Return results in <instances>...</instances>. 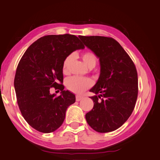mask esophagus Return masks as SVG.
Instances as JSON below:
<instances>
[{
    "instance_id": "34e87169",
    "label": "esophagus",
    "mask_w": 160,
    "mask_h": 160,
    "mask_svg": "<svg viewBox=\"0 0 160 160\" xmlns=\"http://www.w3.org/2000/svg\"><path fill=\"white\" fill-rule=\"evenodd\" d=\"M81 99H82V97H81V96L77 95L76 97H75V100H76V101H80Z\"/></svg>"
}]
</instances>
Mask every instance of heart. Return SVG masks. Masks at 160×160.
<instances>
[{
	"label": "heart",
	"instance_id": "heart-1",
	"mask_svg": "<svg viewBox=\"0 0 160 160\" xmlns=\"http://www.w3.org/2000/svg\"><path fill=\"white\" fill-rule=\"evenodd\" d=\"M82 59L85 64L89 68H94L97 64V58L94 52L88 51L84 52L82 54ZM74 56L72 54L68 55L65 58L62 63V72L63 74L67 75L69 73V67L71 62L73 61ZM66 87L69 91L73 92L75 94H81L85 90L90 88L93 85V82L91 79L88 78H80L73 76L68 78L66 80Z\"/></svg>",
	"mask_w": 160,
	"mask_h": 160
}]
</instances>
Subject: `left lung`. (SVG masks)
I'll list each match as a JSON object with an SVG mask.
<instances>
[{"label":"left lung","instance_id":"1","mask_svg":"<svg viewBox=\"0 0 160 160\" xmlns=\"http://www.w3.org/2000/svg\"><path fill=\"white\" fill-rule=\"evenodd\" d=\"M79 38L99 58L101 65L99 78L90 89L98 96L90 97L94 107L85 115L86 120L96 132H112L128 120L134 109L138 92L137 71L129 54L112 38Z\"/></svg>","mask_w":160,"mask_h":160}]
</instances>
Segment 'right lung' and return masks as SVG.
Here are the masks:
<instances>
[{"mask_svg": "<svg viewBox=\"0 0 160 160\" xmlns=\"http://www.w3.org/2000/svg\"><path fill=\"white\" fill-rule=\"evenodd\" d=\"M84 48L74 35H48L38 39L24 52L17 66L14 85L20 111L33 129L51 133L63 124L75 96L63 90L62 63L71 52ZM52 87L60 90L61 95H51Z\"/></svg>", "mask_w": 160, "mask_h": 160, "instance_id": "add662e5", "label": "right lung"}]
</instances>
